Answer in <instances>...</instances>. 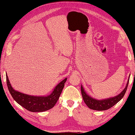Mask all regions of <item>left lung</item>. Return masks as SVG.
<instances>
[{
  "label": "left lung",
  "mask_w": 135,
  "mask_h": 135,
  "mask_svg": "<svg viewBox=\"0 0 135 135\" xmlns=\"http://www.w3.org/2000/svg\"><path fill=\"white\" fill-rule=\"evenodd\" d=\"M129 78L130 75L129 77L128 80H127L125 88H124L123 91L120 93V94L114 97L107 98V99L102 100L94 99V98H93L89 94H87L81 85V91L82 97L83 100H84V103L86 104L89 108L93 110H98V111H102V110H106L109 109L110 108H111V107L113 106L114 105L117 103L123 97L126 91L127 86H128Z\"/></svg>",
  "instance_id": "1"
}]
</instances>
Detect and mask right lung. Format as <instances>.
<instances>
[{
	"instance_id": "obj_1",
	"label": "right lung",
	"mask_w": 135,
	"mask_h": 135,
	"mask_svg": "<svg viewBox=\"0 0 135 135\" xmlns=\"http://www.w3.org/2000/svg\"><path fill=\"white\" fill-rule=\"evenodd\" d=\"M6 77L8 90L13 99L19 105L32 112H42L52 109L59 99L67 80V78H65L58 83L50 95L36 96L24 94L14 90L10 83L7 74Z\"/></svg>"
}]
</instances>
